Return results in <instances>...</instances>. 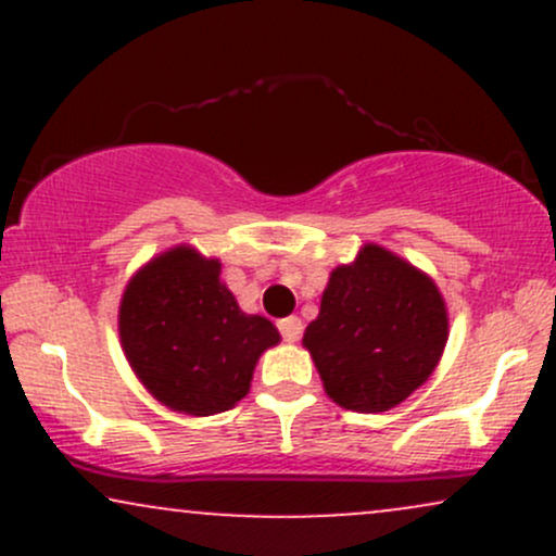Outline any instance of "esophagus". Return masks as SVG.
Segmentation results:
<instances>
[{"instance_id":"34e87169","label":"esophagus","mask_w":556,"mask_h":556,"mask_svg":"<svg viewBox=\"0 0 556 556\" xmlns=\"http://www.w3.org/2000/svg\"><path fill=\"white\" fill-rule=\"evenodd\" d=\"M279 331H282L285 342H298L303 334V321L298 316H287L279 321Z\"/></svg>"}]
</instances>
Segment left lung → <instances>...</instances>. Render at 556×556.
<instances>
[{
    "instance_id": "1",
    "label": "left lung",
    "mask_w": 556,
    "mask_h": 556,
    "mask_svg": "<svg viewBox=\"0 0 556 556\" xmlns=\"http://www.w3.org/2000/svg\"><path fill=\"white\" fill-rule=\"evenodd\" d=\"M450 314L426 271L366 242L353 264L331 269L303 348L331 402L384 413L410 397L442 361Z\"/></svg>"
}]
</instances>
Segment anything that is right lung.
<instances>
[{
  "label": "right lung",
  "instance_id": "add662e5",
  "mask_svg": "<svg viewBox=\"0 0 556 556\" xmlns=\"http://www.w3.org/2000/svg\"><path fill=\"white\" fill-rule=\"evenodd\" d=\"M117 329L151 397L195 418L238 405L261 355L282 340L269 318L242 314L222 282V261L185 242L132 274Z\"/></svg>",
  "mask_w": 556,
  "mask_h": 556
}]
</instances>
